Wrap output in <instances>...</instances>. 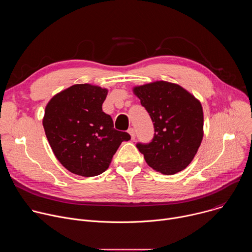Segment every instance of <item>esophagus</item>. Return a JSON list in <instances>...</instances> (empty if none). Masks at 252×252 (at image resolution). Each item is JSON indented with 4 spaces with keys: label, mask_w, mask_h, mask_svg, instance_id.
Returning a JSON list of instances; mask_svg holds the SVG:
<instances>
[{
    "label": "esophagus",
    "mask_w": 252,
    "mask_h": 252,
    "mask_svg": "<svg viewBox=\"0 0 252 252\" xmlns=\"http://www.w3.org/2000/svg\"><path fill=\"white\" fill-rule=\"evenodd\" d=\"M127 132L130 134V137H131V139H134V138H135V132H134V129H133L132 127L128 128Z\"/></svg>",
    "instance_id": "1"
}]
</instances>
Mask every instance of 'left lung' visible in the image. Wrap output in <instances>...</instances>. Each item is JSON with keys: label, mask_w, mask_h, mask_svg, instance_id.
<instances>
[{"label": "left lung", "mask_w": 252, "mask_h": 252, "mask_svg": "<svg viewBox=\"0 0 252 252\" xmlns=\"http://www.w3.org/2000/svg\"><path fill=\"white\" fill-rule=\"evenodd\" d=\"M155 127L149 143H136L147 163L171 175L193 159L203 137V112L198 99L181 86L155 82L133 88Z\"/></svg>", "instance_id": "8db88e82"}]
</instances>
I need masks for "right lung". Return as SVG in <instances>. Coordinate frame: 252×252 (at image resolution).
Returning <instances> with one entry per match:
<instances>
[{"mask_svg":"<svg viewBox=\"0 0 252 252\" xmlns=\"http://www.w3.org/2000/svg\"><path fill=\"white\" fill-rule=\"evenodd\" d=\"M107 90L89 84L74 85L57 94L47 104L43 126L58 160L70 172L95 176L107 169L126 131L115 129L102 112Z\"/></svg>","mask_w":252,"mask_h":252,"instance_id":"add662e5","label":"right lung"}]
</instances>
